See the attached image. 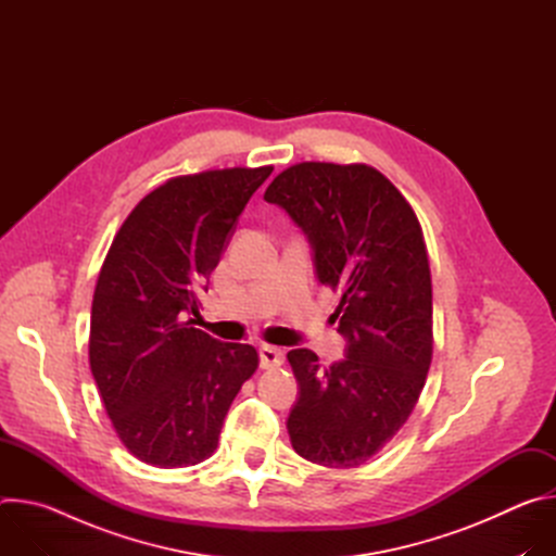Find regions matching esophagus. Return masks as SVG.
Segmentation results:
<instances>
[{"instance_id": "34e87169", "label": "esophagus", "mask_w": 556, "mask_h": 556, "mask_svg": "<svg viewBox=\"0 0 556 556\" xmlns=\"http://www.w3.org/2000/svg\"><path fill=\"white\" fill-rule=\"evenodd\" d=\"M283 363V352L273 345H262L260 348V365L262 369H273Z\"/></svg>"}]
</instances>
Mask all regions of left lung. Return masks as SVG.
Wrapping results in <instances>:
<instances>
[{"instance_id": "8db88e82", "label": "left lung", "mask_w": 556, "mask_h": 556, "mask_svg": "<svg viewBox=\"0 0 556 556\" xmlns=\"http://www.w3.org/2000/svg\"><path fill=\"white\" fill-rule=\"evenodd\" d=\"M305 232L316 279L341 292L334 309L345 358L324 369L312 350L288 361L299 399L292 448L321 466L354 468L412 416L433 354L431 270L412 204L369 165L299 163L264 193Z\"/></svg>"}]
</instances>
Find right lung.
<instances>
[{
    "label": "right lung",
    "mask_w": 556,
    "mask_h": 556,
    "mask_svg": "<svg viewBox=\"0 0 556 556\" xmlns=\"http://www.w3.org/2000/svg\"><path fill=\"white\" fill-rule=\"evenodd\" d=\"M273 167L167 180L127 215L99 273L90 367L125 448L144 464L204 462L237 391L255 374L253 345L193 328L198 292L251 195Z\"/></svg>",
    "instance_id": "1"
}]
</instances>
